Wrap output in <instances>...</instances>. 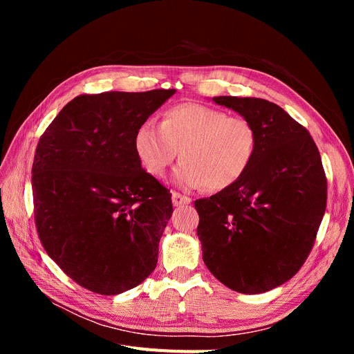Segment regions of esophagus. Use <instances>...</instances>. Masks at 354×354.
I'll return each instance as SVG.
<instances>
[{
	"label": "esophagus",
	"instance_id": "obj_1",
	"mask_svg": "<svg viewBox=\"0 0 354 354\" xmlns=\"http://www.w3.org/2000/svg\"><path fill=\"white\" fill-rule=\"evenodd\" d=\"M171 199H173V205H174V207L187 205V203H190V202H192V199H190L189 196L180 195L178 192H173V195H171Z\"/></svg>",
	"mask_w": 354,
	"mask_h": 354
}]
</instances>
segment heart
Listing matches in <instances>:
<instances>
[{
    "instance_id": "b5f03b06",
    "label": "heart",
    "mask_w": 354,
    "mask_h": 354,
    "mask_svg": "<svg viewBox=\"0 0 354 354\" xmlns=\"http://www.w3.org/2000/svg\"><path fill=\"white\" fill-rule=\"evenodd\" d=\"M133 143L151 176L162 177L180 151L183 162L173 174L176 185L223 190L239 181L250 168L257 133L243 118L205 104L183 103L165 111L159 125L153 121L138 125Z\"/></svg>"
}]
</instances>
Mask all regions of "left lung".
Instances as JSON below:
<instances>
[{"instance_id": "1", "label": "left lung", "mask_w": 354, "mask_h": 354, "mask_svg": "<svg viewBox=\"0 0 354 354\" xmlns=\"http://www.w3.org/2000/svg\"><path fill=\"white\" fill-rule=\"evenodd\" d=\"M257 133L250 168L233 186L195 201L202 260L241 294L281 286L308 257L326 208V177L312 136L281 106L218 95Z\"/></svg>"}]
</instances>
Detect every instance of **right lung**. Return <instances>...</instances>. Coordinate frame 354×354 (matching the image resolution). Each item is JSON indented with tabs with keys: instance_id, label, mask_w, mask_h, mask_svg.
Returning <instances> with one entry per match:
<instances>
[{
	"instance_id": "add662e5",
	"label": "right lung",
	"mask_w": 354,
	"mask_h": 354,
	"mask_svg": "<svg viewBox=\"0 0 354 354\" xmlns=\"http://www.w3.org/2000/svg\"><path fill=\"white\" fill-rule=\"evenodd\" d=\"M174 93L78 95L39 138L32 194L41 243L93 292H125L155 270L173 203L169 190L142 168L133 140Z\"/></svg>"
}]
</instances>
